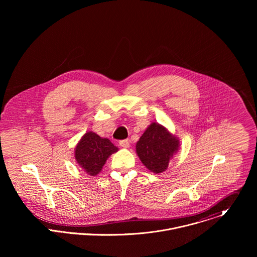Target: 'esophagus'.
I'll return each mask as SVG.
<instances>
[{
    "label": "esophagus",
    "mask_w": 257,
    "mask_h": 257,
    "mask_svg": "<svg viewBox=\"0 0 257 257\" xmlns=\"http://www.w3.org/2000/svg\"><path fill=\"white\" fill-rule=\"evenodd\" d=\"M119 146L123 148H127L130 147V141L128 140H122L119 142Z\"/></svg>",
    "instance_id": "obj_1"
}]
</instances>
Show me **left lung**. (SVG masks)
Returning <instances> with one entry per match:
<instances>
[{"label":"left lung","mask_w":257,"mask_h":257,"mask_svg":"<svg viewBox=\"0 0 257 257\" xmlns=\"http://www.w3.org/2000/svg\"><path fill=\"white\" fill-rule=\"evenodd\" d=\"M180 142L163 125L152 122L137 143V154L143 164L153 173L164 172L169 161L178 152Z\"/></svg>","instance_id":"1"}]
</instances>
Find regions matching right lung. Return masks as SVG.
Returning <instances> with one entry per match:
<instances>
[{"instance_id": "add662e5", "label": "right lung", "mask_w": 257, "mask_h": 257, "mask_svg": "<svg viewBox=\"0 0 257 257\" xmlns=\"http://www.w3.org/2000/svg\"><path fill=\"white\" fill-rule=\"evenodd\" d=\"M118 148L106 138H101L96 133H86L75 147V159L79 166L90 176L101 172L107 159Z\"/></svg>"}]
</instances>
